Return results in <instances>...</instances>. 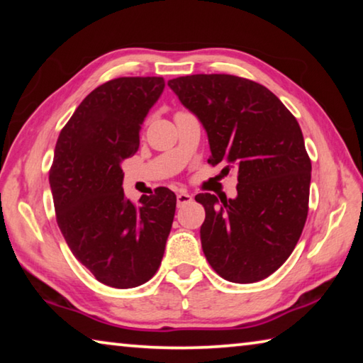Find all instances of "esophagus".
<instances>
[{
  "instance_id": "obj_1",
  "label": "esophagus",
  "mask_w": 363,
  "mask_h": 363,
  "mask_svg": "<svg viewBox=\"0 0 363 363\" xmlns=\"http://www.w3.org/2000/svg\"><path fill=\"white\" fill-rule=\"evenodd\" d=\"M176 201H177V206L181 208V206L187 205V203H190V201H192V195H189L187 192H179V194H177Z\"/></svg>"
}]
</instances>
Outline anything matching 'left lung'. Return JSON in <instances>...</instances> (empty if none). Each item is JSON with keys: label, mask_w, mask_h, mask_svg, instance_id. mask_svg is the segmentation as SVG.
<instances>
[{"label": "left lung", "mask_w": 363, "mask_h": 363, "mask_svg": "<svg viewBox=\"0 0 363 363\" xmlns=\"http://www.w3.org/2000/svg\"><path fill=\"white\" fill-rule=\"evenodd\" d=\"M168 86L203 125L208 163L238 169L235 199L195 196L206 213L208 262L233 284L269 277L293 253L307 218L312 167L296 118L266 86L240 77L189 75Z\"/></svg>", "instance_id": "8db88e82"}]
</instances>
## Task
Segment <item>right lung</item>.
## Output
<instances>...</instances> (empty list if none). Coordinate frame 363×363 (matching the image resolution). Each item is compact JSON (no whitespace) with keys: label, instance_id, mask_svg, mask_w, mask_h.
<instances>
[{"label":"right lung","instance_id":"add662e5","mask_svg":"<svg viewBox=\"0 0 363 363\" xmlns=\"http://www.w3.org/2000/svg\"><path fill=\"white\" fill-rule=\"evenodd\" d=\"M164 89L162 77H125L84 97L60 131L49 171L59 229L73 256L104 285L149 281L163 259L176 195L158 187L134 205L121 163L139 149V131Z\"/></svg>","mask_w":363,"mask_h":363}]
</instances>
